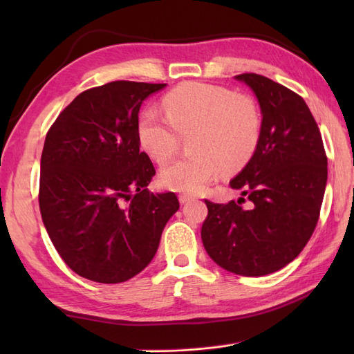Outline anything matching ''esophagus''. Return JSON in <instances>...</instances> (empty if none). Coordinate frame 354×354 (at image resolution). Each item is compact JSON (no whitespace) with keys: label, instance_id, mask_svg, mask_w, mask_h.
<instances>
[{"label":"esophagus","instance_id":"esophagus-1","mask_svg":"<svg viewBox=\"0 0 354 354\" xmlns=\"http://www.w3.org/2000/svg\"><path fill=\"white\" fill-rule=\"evenodd\" d=\"M194 198L192 196V194H189V193H181V194H179V202H181V204H187V202H190Z\"/></svg>","mask_w":354,"mask_h":354}]
</instances>
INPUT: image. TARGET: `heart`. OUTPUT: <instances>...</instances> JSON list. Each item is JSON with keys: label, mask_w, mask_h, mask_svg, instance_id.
Returning <instances> with one entry per match:
<instances>
[{"label": "heart", "mask_w": 354, "mask_h": 354, "mask_svg": "<svg viewBox=\"0 0 354 354\" xmlns=\"http://www.w3.org/2000/svg\"><path fill=\"white\" fill-rule=\"evenodd\" d=\"M162 106L164 114L153 108L141 112L137 133L141 149L156 162L171 160L181 137H190L192 153L160 173L169 190L201 192L222 170L242 169L259 145L261 114L250 95L190 82L165 95Z\"/></svg>", "instance_id": "1"}]
</instances>
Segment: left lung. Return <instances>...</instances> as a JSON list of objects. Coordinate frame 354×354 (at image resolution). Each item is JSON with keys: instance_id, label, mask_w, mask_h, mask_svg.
Listing matches in <instances>:
<instances>
[{"instance_id": "left-lung-1", "label": "left lung", "mask_w": 354, "mask_h": 354, "mask_svg": "<svg viewBox=\"0 0 354 354\" xmlns=\"http://www.w3.org/2000/svg\"><path fill=\"white\" fill-rule=\"evenodd\" d=\"M236 79L259 100L260 140L250 162L230 183L242 198L228 204L205 199L208 216L201 237L221 268L261 277L297 259L312 237L324 199L327 155L303 97L255 73Z\"/></svg>"}]
</instances>
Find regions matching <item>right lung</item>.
<instances>
[{
    "mask_svg": "<svg viewBox=\"0 0 354 354\" xmlns=\"http://www.w3.org/2000/svg\"><path fill=\"white\" fill-rule=\"evenodd\" d=\"M165 84L117 80L80 93L51 124L41 156L39 208L56 251L97 283L140 274L178 212L175 193H150L155 167L140 150L141 103Z\"/></svg>",
    "mask_w": 354,
    "mask_h": 354,
    "instance_id": "add662e5",
    "label": "right lung"
}]
</instances>
